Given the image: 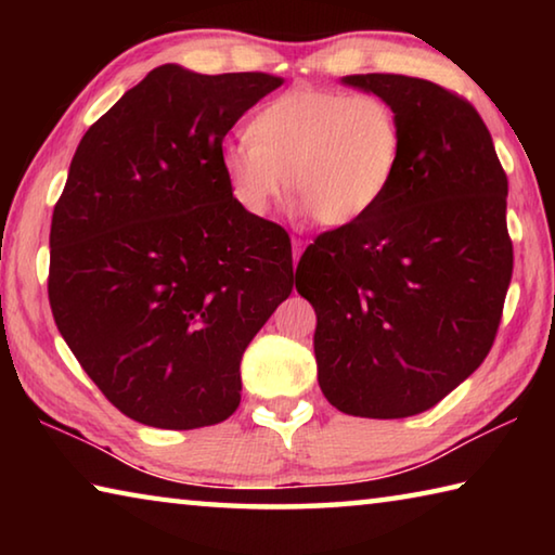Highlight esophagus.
<instances>
[{
  "label": "esophagus",
  "mask_w": 555,
  "mask_h": 555,
  "mask_svg": "<svg viewBox=\"0 0 555 555\" xmlns=\"http://www.w3.org/2000/svg\"><path fill=\"white\" fill-rule=\"evenodd\" d=\"M291 249H294V261H298L300 255H304V249H306V242L304 240H291Z\"/></svg>",
  "instance_id": "obj_1"
}]
</instances>
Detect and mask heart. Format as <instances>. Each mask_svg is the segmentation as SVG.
Listing matches in <instances>:
<instances>
[{"instance_id": "obj_1", "label": "heart", "mask_w": 555, "mask_h": 555, "mask_svg": "<svg viewBox=\"0 0 555 555\" xmlns=\"http://www.w3.org/2000/svg\"><path fill=\"white\" fill-rule=\"evenodd\" d=\"M401 162L403 127L387 100L306 86L264 102L249 119L247 139L220 152L222 178L242 212L264 218L286 183L296 193L291 210L315 215L327 228L370 218Z\"/></svg>"}]
</instances>
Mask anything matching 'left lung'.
Here are the masks:
<instances>
[{
    "mask_svg": "<svg viewBox=\"0 0 555 555\" xmlns=\"http://www.w3.org/2000/svg\"><path fill=\"white\" fill-rule=\"evenodd\" d=\"M397 109L403 162L384 203L323 232L296 267L315 308L318 384L337 411L406 418L480 367L512 281L506 173L455 92L409 75H345Z\"/></svg>",
    "mask_w": 555,
    "mask_h": 555,
    "instance_id": "8db88e82",
    "label": "left lung"
}]
</instances>
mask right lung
<instances>
[{
	"mask_svg": "<svg viewBox=\"0 0 555 555\" xmlns=\"http://www.w3.org/2000/svg\"><path fill=\"white\" fill-rule=\"evenodd\" d=\"M279 86L158 65L73 156L51 220V311L88 377L139 424L230 418L242 354L294 288L286 230L242 212L220 171L224 134Z\"/></svg>",
	"mask_w": 555,
	"mask_h": 555,
	"instance_id": "right-lung-1",
	"label": "right lung"
}]
</instances>
